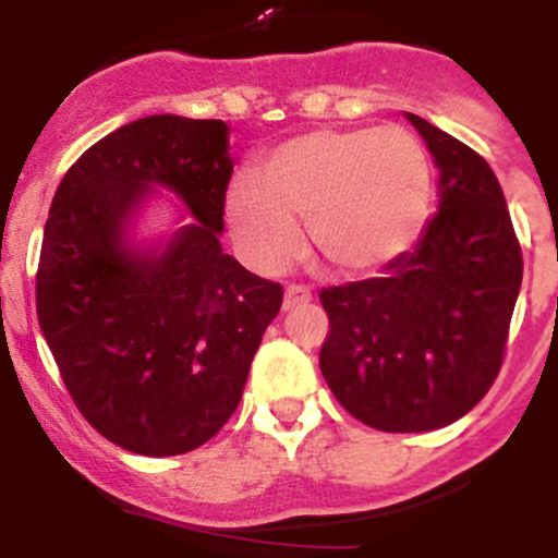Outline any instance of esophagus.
<instances>
[{
	"label": "esophagus",
	"instance_id": "obj_1",
	"mask_svg": "<svg viewBox=\"0 0 558 558\" xmlns=\"http://www.w3.org/2000/svg\"><path fill=\"white\" fill-rule=\"evenodd\" d=\"M311 300H313V296H311V291H307V289H302V286H289V289H286V294H283V311H294V307L307 305Z\"/></svg>",
	"mask_w": 558,
	"mask_h": 558
}]
</instances>
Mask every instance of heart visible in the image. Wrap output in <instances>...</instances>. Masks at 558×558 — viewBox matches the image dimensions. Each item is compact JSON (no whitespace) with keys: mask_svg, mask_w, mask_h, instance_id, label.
Returning a JSON list of instances; mask_svg holds the SVG:
<instances>
[{"mask_svg":"<svg viewBox=\"0 0 558 558\" xmlns=\"http://www.w3.org/2000/svg\"><path fill=\"white\" fill-rule=\"evenodd\" d=\"M232 183L223 218L240 256L278 272L311 227L320 262L342 278L380 272L413 251L429 223L432 161L408 129H318L286 140Z\"/></svg>","mask_w":558,"mask_h":558,"instance_id":"b5f03b06","label":"heart"}]
</instances>
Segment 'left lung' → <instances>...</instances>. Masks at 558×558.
I'll return each instance as SVG.
<instances>
[{"label": "left lung", "instance_id": "obj_1", "mask_svg": "<svg viewBox=\"0 0 558 558\" xmlns=\"http://www.w3.org/2000/svg\"><path fill=\"white\" fill-rule=\"evenodd\" d=\"M404 118L440 172L437 216L384 278L320 291V373L362 424L432 432L470 413L497 378L523 262L486 159L421 116Z\"/></svg>", "mask_w": 558, "mask_h": 558}]
</instances>
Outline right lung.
<instances>
[{"mask_svg": "<svg viewBox=\"0 0 558 558\" xmlns=\"http://www.w3.org/2000/svg\"><path fill=\"white\" fill-rule=\"evenodd\" d=\"M234 161L223 121L148 116L86 150L56 189L37 269V318L83 418L116 446L178 456L238 410L280 283L223 253ZM172 193L195 218L138 238Z\"/></svg>", "mask_w": 558, "mask_h": 558, "instance_id": "add662e5", "label": "right lung"}]
</instances>
